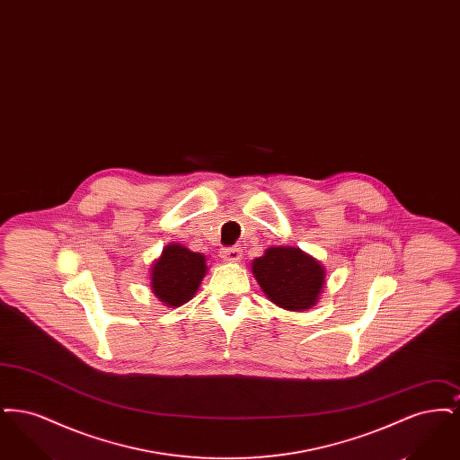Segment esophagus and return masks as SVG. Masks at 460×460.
Wrapping results in <instances>:
<instances>
[{
    "mask_svg": "<svg viewBox=\"0 0 460 460\" xmlns=\"http://www.w3.org/2000/svg\"><path fill=\"white\" fill-rule=\"evenodd\" d=\"M220 257H222V261H226V262H240L241 257H243V252H241V248H236V246H233V248H222V250H220Z\"/></svg>",
    "mask_w": 460,
    "mask_h": 460,
    "instance_id": "obj_1",
    "label": "esophagus"
}]
</instances>
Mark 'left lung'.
<instances>
[{"mask_svg":"<svg viewBox=\"0 0 460 460\" xmlns=\"http://www.w3.org/2000/svg\"><path fill=\"white\" fill-rule=\"evenodd\" d=\"M252 272L272 304L293 312L315 305L326 285L323 263L293 246L267 248Z\"/></svg>","mask_w":460,"mask_h":460,"instance_id":"obj_1","label":"left lung"}]
</instances>
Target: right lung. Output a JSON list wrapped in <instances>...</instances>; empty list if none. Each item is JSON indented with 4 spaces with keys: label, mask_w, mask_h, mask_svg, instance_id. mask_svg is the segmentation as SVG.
Returning <instances> with one entry per match:
<instances>
[{
    "label": "right lung",
    "mask_w": 460,
    "mask_h": 460,
    "mask_svg": "<svg viewBox=\"0 0 460 460\" xmlns=\"http://www.w3.org/2000/svg\"><path fill=\"white\" fill-rule=\"evenodd\" d=\"M205 274V255L172 243L164 248L160 259L152 265L150 286L162 304L174 308L193 298Z\"/></svg>",
    "instance_id": "1"
}]
</instances>
